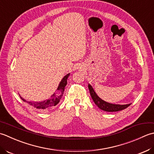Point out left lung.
Wrapping results in <instances>:
<instances>
[{
	"label": "left lung",
	"mask_w": 154,
	"mask_h": 154,
	"mask_svg": "<svg viewBox=\"0 0 154 154\" xmlns=\"http://www.w3.org/2000/svg\"><path fill=\"white\" fill-rule=\"evenodd\" d=\"M88 88L90 90V96L92 97L93 101L94 102L96 106H98V107L100 108L103 111L106 112H118L122 110L127 108L128 106L131 105V103L129 104H125V105H119V104H113V103H108L105 101H103L101 98H100L99 97L97 96L94 90L92 88V86H90L88 84Z\"/></svg>",
	"instance_id": "1"
}]
</instances>
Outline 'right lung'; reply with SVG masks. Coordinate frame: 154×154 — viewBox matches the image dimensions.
<instances>
[{
    "label": "right lung",
    "instance_id": "1",
    "mask_svg": "<svg viewBox=\"0 0 154 154\" xmlns=\"http://www.w3.org/2000/svg\"><path fill=\"white\" fill-rule=\"evenodd\" d=\"M69 75L70 74H68L67 75H66V76L62 78V80H61L59 86L58 87V90L59 91V95L58 96H56L55 94H54L52 96V98L49 99V100H47L46 101H43L41 102H27L24 99H23V98H20L23 100L24 102H27L28 103H29L30 105H31L33 107L36 108L37 109H46L47 108H51L52 107V106H55L56 105H57L58 102H60V100L61 98L62 97L64 94V88H65V86H66L67 84V79L69 76Z\"/></svg>",
    "mask_w": 154,
    "mask_h": 154
}]
</instances>
